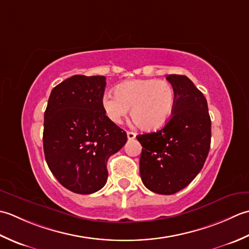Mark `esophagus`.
Masks as SVG:
<instances>
[{
    "instance_id": "obj_1",
    "label": "esophagus",
    "mask_w": 249,
    "mask_h": 249,
    "mask_svg": "<svg viewBox=\"0 0 249 249\" xmlns=\"http://www.w3.org/2000/svg\"><path fill=\"white\" fill-rule=\"evenodd\" d=\"M126 135H128V139L129 140H134L136 138V133L132 131H126Z\"/></svg>"
}]
</instances>
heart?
Segmentation results:
<instances>
[{"mask_svg":"<svg viewBox=\"0 0 249 249\" xmlns=\"http://www.w3.org/2000/svg\"><path fill=\"white\" fill-rule=\"evenodd\" d=\"M108 118L119 124L131 107L132 118L143 129L155 130L171 118L175 105L173 86L163 79H136L120 84L116 94L103 96Z\"/></svg>","mask_w":249,"mask_h":249,"instance_id":"obj_1","label":"heart"}]
</instances>
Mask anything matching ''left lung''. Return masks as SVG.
<instances>
[{"instance_id":"1","label":"left lung","mask_w":249,"mask_h":249,"mask_svg":"<svg viewBox=\"0 0 249 249\" xmlns=\"http://www.w3.org/2000/svg\"><path fill=\"white\" fill-rule=\"evenodd\" d=\"M175 105L164 128L136 136L141 143L140 174L147 189L173 195L202 170L211 146V117L205 96L185 75H167Z\"/></svg>"}]
</instances>
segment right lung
<instances>
[{"label":"right lung","instance_id":"obj_1","mask_svg":"<svg viewBox=\"0 0 249 249\" xmlns=\"http://www.w3.org/2000/svg\"><path fill=\"white\" fill-rule=\"evenodd\" d=\"M104 76L74 75L52 90L44 114L43 145L49 170L79 195L102 189L107 160L125 144V131L105 114Z\"/></svg>","mask_w":249,"mask_h":249}]
</instances>
